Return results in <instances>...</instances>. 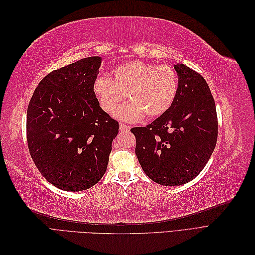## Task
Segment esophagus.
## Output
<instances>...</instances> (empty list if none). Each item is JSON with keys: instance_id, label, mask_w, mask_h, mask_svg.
<instances>
[{"instance_id": "34e87169", "label": "esophagus", "mask_w": 255, "mask_h": 255, "mask_svg": "<svg viewBox=\"0 0 255 255\" xmlns=\"http://www.w3.org/2000/svg\"><path fill=\"white\" fill-rule=\"evenodd\" d=\"M119 128H120L121 132H128V130H129V129H130V127H128V126H127V125H125V123H120Z\"/></svg>"}]
</instances>
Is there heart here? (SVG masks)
<instances>
[{
	"instance_id": "obj_1",
	"label": "heart",
	"mask_w": 255,
	"mask_h": 255,
	"mask_svg": "<svg viewBox=\"0 0 255 255\" xmlns=\"http://www.w3.org/2000/svg\"><path fill=\"white\" fill-rule=\"evenodd\" d=\"M179 88L174 69L140 60L128 61L113 71V78L99 76L94 82V92L101 109L113 113L127 98L130 101L115 112L125 121H138L144 117H159L171 105Z\"/></svg>"
}]
</instances>
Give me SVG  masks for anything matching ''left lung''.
<instances>
[{
    "label": "left lung",
    "instance_id": "left-lung-1",
    "mask_svg": "<svg viewBox=\"0 0 255 255\" xmlns=\"http://www.w3.org/2000/svg\"><path fill=\"white\" fill-rule=\"evenodd\" d=\"M179 88L173 104L145 128L130 129L135 153L144 173L164 186L194 180L217 142L218 121L210 87L195 70L174 65Z\"/></svg>",
    "mask_w": 255,
    "mask_h": 255
}]
</instances>
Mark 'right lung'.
Listing matches in <instances>:
<instances>
[{
    "mask_svg": "<svg viewBox=\"0 0 255 255\" xmlns=\"http://www.w3.org/2000/svg\"><path fill=\"white\" fill-rule=\"evenodd\" d=\"M101 61L86 57L50 72L27 107L30 156L45 179L66 191L88 189L102 179L119 132L94 92Z\"/></svg>",
    "mask_w": 255,
    "mask_h": 255,
    "instance_id": "right-lung-1",
    "label": "right lung"
}]
</instances>
